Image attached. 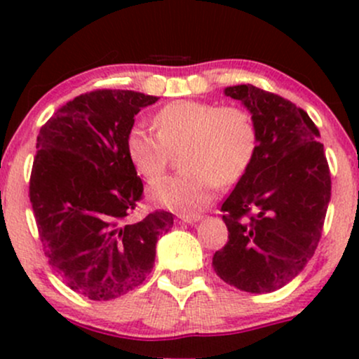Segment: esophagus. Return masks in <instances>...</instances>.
I'll return each instance as SVG.
<instances>
[{"instance_id":"34e87169","label":"esophagus","mask_w":359,"mask_h":359,"mask_svg":"<svg viewBox=\"0 0 359 359\" xmlns=\"http://www.w3.org/2000/svg\"><path fill=\"white\" fill-rule=\"evenodd\" d=\"M203 219V216H180V221L182 222H187V224H194V222H197V221H201Z\"/></svg>"}]
</instances>
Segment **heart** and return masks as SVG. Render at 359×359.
Wrapping results in <instances>:
<instances>
[{"label": "heart", "instance_id": "obj_1", "mask_svg": "<svg viewBox=\"0 0 359 359\" xmlns=\"http://www.w3.org/2000/svg\"><path fill=\"white\" fill-rule=\"evenodd\" d=\"M156 133L145 125L128 130L126 154L140 175L155 180L179 150L177 174L150 187V199L175 212L204 209L221 185L246 174L258 150V128L246 109L203 101H175L154 118Z\"/></svg>", "mask_w": 359, "mask_h": 359}]
</instances>
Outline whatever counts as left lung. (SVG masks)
<instances>
[{
    "label": "left lung",
    "instance_id": "8db88e82",
    "mask_svg": "<svg viewBox=\"0 0 359 359\" xmlns=\"http://www.w3.org/2000/svg\"><path fill=\"white\" fill-rule=\"evenodd\" d=\"M258 128V150L221 205L228 243L212 266L229 285L269 294L294 280L317 248L331 201V174L309 114L278 94L231 86Z\"/></svg>",
    "mask_w": 359,
    "mask_h": 359
}]
</instances>
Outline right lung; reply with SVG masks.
Returning <instances> with one entry per match:
<instances>
[{
	"label": "right lung",
	"mask_w": 359,
	"mask_h": 359,
	"mask_svg": "<svg viewBox=\"0 0 359 359\" xmlns=\"http://www.w3.org/2000/svg\"><path fill=\"white\" fill-rule=\"evenodd\" d=\"M156 96L97 89L74 97L40 128L30 177L45 257L62 282L90 300L121 297L154 269L160 234L174 214H130L143 182L126 154L135 116Z\"/></svg>",
	"instance_id": "1"
}]
</instances>
